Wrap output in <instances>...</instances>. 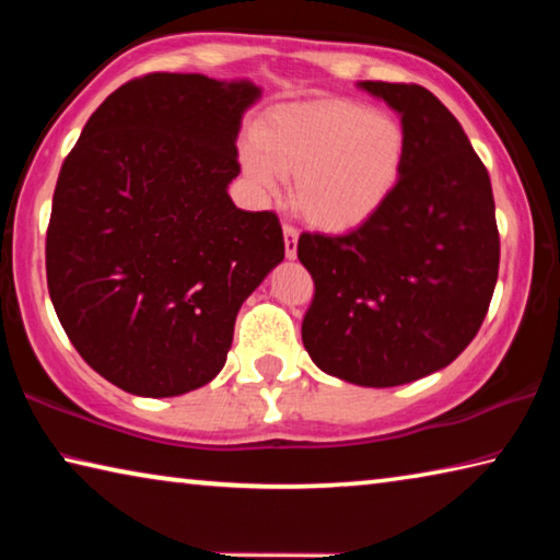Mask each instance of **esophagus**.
<instances>
[{
	"label": "esophagus",
	"mask_w": 560,
	"mask_h": 560,
	"mask_svg": "<svg viewBox=\"0 0 560 560\" xmlns=\"http://www.w3.org/2000/svg\"><path fill=\"white\" fill-rule=\"evenodd\" d=\"M296 246H299V232L293 224H283V249H287V257L293 259L296 257Z\"/></svg>",
	"instance_id": "esophagus-1"
}]
</instances>
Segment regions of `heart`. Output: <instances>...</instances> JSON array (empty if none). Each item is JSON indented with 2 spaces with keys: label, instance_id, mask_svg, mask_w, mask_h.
<instances>
[{
  "label": "heart",
  "instance_id": "1",
  "mask_svg": "<svg viewBox=\"0 0 560 560\" xmlns=\"http://www.w3.org/2000/svg\"><path fill=\"white\" fill-rule=\"evenodd\" d=\"M407 158L405 126L353 101H311L269 113L242 150L267 192L296 177L293 205L320 230H350L385 205Z\"/></svg>",
  "mask_w": 560,
  "mask_h": 560
}]
</instances>
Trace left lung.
<instances>
[{
    "label": "left lung",
    "instance_id": "8db88e82",
    "mask_svg": "<svg viewBox=\"0 0 560 560\" xmlns=\"http://www.w3.org/2000/svg\"><path fill=\"white\" fill-rule=\"evenodd\" d=\"M360 89L400 113L407 158L363 224L299 236L314 279L301 338L324 373L393 387L450 365L477 336L499 277V230L487 167L442 101L417 83Z\"/></svg>",
    "mask_w": 560,
    "mask_h": 560
}]
</instances>
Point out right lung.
Here are the masks:
<instances>
[{
  "instance_id": "obj_1",
  "label": "right lung",
  "mask_w": 560,
  "mask_h": 560,
  "mask_svg": "<svg viewBox=\"0 0 560 560\" xmlns=\"http://www.w3.org/2000/svg\"><path fill=\"white\" fill-rule=\"evenodd\" d=\"M249 81L145 73L122 83L66 155L46 230V283L81 358L143 397L222 371L246 296L283 259L271 210L226 195Z\"/></svg>"
}]
</instances>
